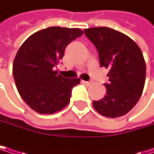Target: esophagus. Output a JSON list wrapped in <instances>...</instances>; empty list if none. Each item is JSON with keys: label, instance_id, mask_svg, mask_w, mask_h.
<instances>
[{"label": "esophagus", "instance_id": "obj_1", "mask_svg": "<svg viewBox=\"0 0 154 154\" xmlns=\"http://www.w3.org/2000/svg\"><path fill=\"white\" fill-rule=\"evenodd\" d=\"M82 83H84L85 85H90L91 83V82L90 81V82H86V81H82Z\"/></svg>", "mask_w": 154, "mask_h": 154}]
</instances>
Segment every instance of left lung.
<instances>
[{
  "label": "left lung",
  "instance_id": "1",
  "mask_svg": "<svg viewBox=\"0 0 154 154\" xmlns=\"http://www.w3.org/2000/svg\"><path fill=\"white\" fill-rule=\"evenodd\" d=\"M84 34L99 52L101 67L109 68L107 94L92 102L94 109L107 117L129 112L139 100L144 82L146 65L136 43L115 29L100 27L84 29Z\"/></svg>",
  "mask_w": 154,
  "mask_h": 154
}]
</instances>
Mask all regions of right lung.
Wrapping results in <instances>:
<instances>
[{
	"label": "right lung",
	"instance_id": "1",
	"mask_svg": "<svg viewBox=\"0 0 154 154\" xmlns=\"http://www.w3.org/2000/svg\"><path fill=\"white\" fill-rule=\"evenodd\" d=\"M83 32L79 29L50 27L31 35L20 47L12 73L23 100L36 112L53 114L69 102L80 79H68L54 71L66 46Z\"/></svg>",
	"mask_w": 154,
	"mask_h": 154
}]
</instances>
